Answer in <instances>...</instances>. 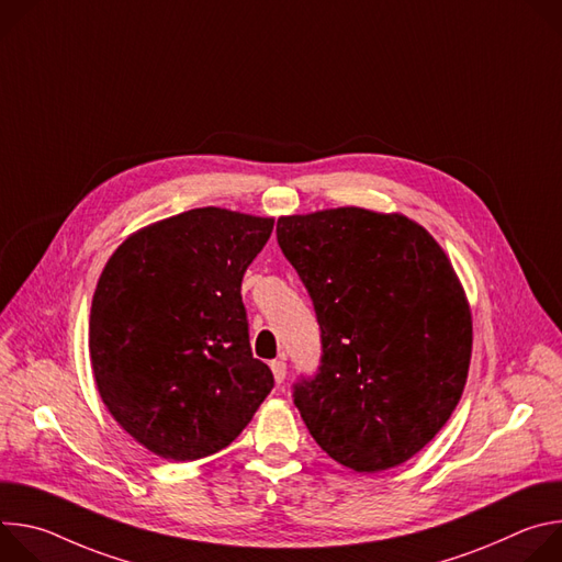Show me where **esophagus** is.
<instances>
[{
    "mask_svg": "<svg viewBox=\"0 0 562 562\" xmlns=\"http://www.w3.org/2000/svg\"><path fill=\"white\" fill-rule=\"evenodd\" d=\"M271 371H273V378H276V382L280 384V382H284V378H286V362L280 358V360H273L271 362Z\"/></svg>",
    "mask_w": 562,
    "mask_h": 562,
    "instance_id": "34e87169",
    "label": "esophagus"
}]
</instances>
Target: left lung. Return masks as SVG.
<instances>
[{
    "instance_id": "8db88e82",
    "label": "left lung",
    "mask_w": 562,
    "mask_h": 562,
    "mask_svg": "<svg viewBox=\"0 0 562 562\" xmlns=\"http://www.w3.org/2000/svg\"><path fill=\"white\" fill-rule=\"evenodd\" d=\"M278 245L306 286L323 356L293 403L336 462L384 471L451 418L471 360V311L418 222L358 206L284 215Z\"/></svg>"
}]
</instances>
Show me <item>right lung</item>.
Returning <instances> with one entry per match:
<instances>
[{
	"label": "right lung",
	"mask_w": 562,
	"mask_h": 562,
	"mask_svg": "<svg viewBox=\"0 0 562 562\" xmlns=\"http://www.w3.org/2000/svg\"><path fill=\"white\" fill-rule=\"evenodd\" d=\"M273 217L193 209L128 235L93 295L89 351L102 403L167 460L228 447L273 389L249 345L243 278Z\"/></svg>",
	"instance_id": "right-lung-1"
}]
</instances>
